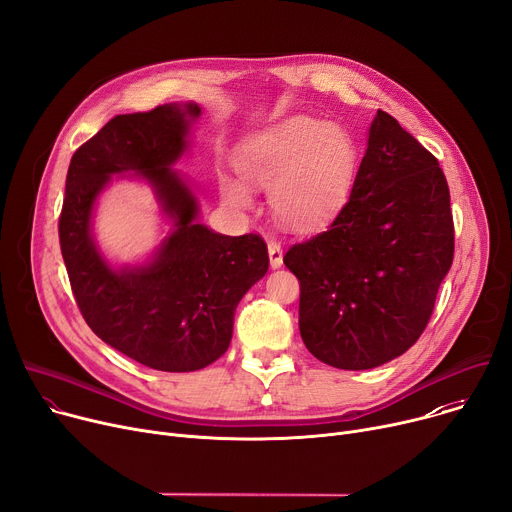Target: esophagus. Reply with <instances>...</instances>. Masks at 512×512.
Wrapping results in <instances>:
<instances>
[{
  "mask_svg": "<svg viewBox=\"0 0 512 512\" xmlns=\"http://www.w3.org/2000/svg\"><path fill=\"white\" fill-rule=\"evenodd\" d=\"M267 253H269V265L278 269L282 267V259H284V253H282V245L276 243V241H269L267 243Z\"/></svg>",
  "mask_w": 512,
  "mask_h": 512,
  "instance_id": "obj_1",
  "label": "esophagus"
}]
</instances>
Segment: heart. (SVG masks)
<instances>
[{
    "label": "heart",
    "mask_w": 512,
    "mask_h": 512,
    "mask_svg": "<svg viewBox=\"0 0 512 512\" xmlns=\"http://www.w3.org/2000/svg\"><path fill=\"white\" fill-rule=\"evenodd\" d=\"M358 146L339 125L317 117H292L255 133L236 154L241 175L269 193L274 214L296 230H311L339 214L358 175ZM228 206L253 208V193L241 179L222 175Z\"/></svg>",
    "instance_id": "heart-1"
}]
</instances>
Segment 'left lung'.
<instances>
[{"mask_svg": "<svg viewBox=\"0 0 512 512\" xmlns=\"http://www.w3.org/2000/svg\"><path fill=\"white\" fill-rule=\"evenodd\" d=\"M455 251L451 195L438 160L377 111L346 206L325 232L290 247L298 327L317 360L381 366L426 329Z\"/></svg>", "mask_w": 512, "mask_h": 512, "instance_id": "8db88e82", "label": "left lung"}]
</instances>
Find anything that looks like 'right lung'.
<instances>
[{
  "label": "right lung",
  "instance_id": "right-lung-1",
  "mask_svg": "<svg viewBox=\"0 0 512 512\" xmlns=\"http://www.w3.org/2000/svg\"><path fill=\"white\" fill-rule=\"evenodd\" d=\"M197 102L117 115L76 150L65 179L59 245L88 327L121 354L164 372H191L230 346L234 311L269 267L259 234L199 224V199L175 164L189 148ZM151 185L171 232L138 266H113L91 234L97 195L113 176Z\"/></svg>",
  "mask_w": 512,
  "mask_h": 512
}]
</instances>
